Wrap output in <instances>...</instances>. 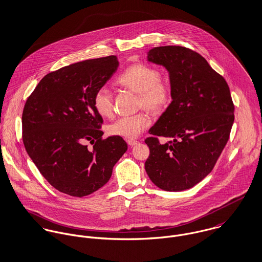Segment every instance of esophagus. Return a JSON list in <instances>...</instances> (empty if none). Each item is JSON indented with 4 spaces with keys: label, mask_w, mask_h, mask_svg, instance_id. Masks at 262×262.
Instances as JSON below:
<instances>
[{
    "label": "esophagus",
    "mask_w": 262,
    "mask_h": 262,
    "mask_svg": "<svg viewBox=\"0 0 262 262\" xmlns=\"http://www.w3.org/2000/svg\"><path fill=\"white\" fill-rule=\"evenodd\" d=\"M127 142H128V144H129L130 146H134V145H136V144L138 143V141H137V140H134V139H129Z\"/></svg>",
    "instance_id": "34e87169"
}]
</instances>
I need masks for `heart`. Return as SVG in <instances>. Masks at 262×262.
I'll use <instances>...</instances> for the list:
<instances>
[{
	"instance_id": "b5f03b06",
	"label": "heart",
	"mask_w": 262,
	"mask_h": 262,
	"mask_svg": "<svg viewBox=\"0 0 262 262\" xmlns=\"http://www.w3.org/2000/svg\"><path fill=\"white\" fill-rule=\"evenodd\" d=\"M117 81L138 93V106L153 113L164 111L172 99V84L160 72L145 63H135L127 68L118 76ZM96 112L102 117H112L114 114L113 94L107 88L97 91L93 100ZM151 123L149 116L144 112L123 116L108 126L111 135L128 139L138 137Z\"/></svg>"
}]
</instances>
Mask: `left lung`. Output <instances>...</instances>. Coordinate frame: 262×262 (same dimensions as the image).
Instances as JSON below:
<instances>
[{
	"label": "left lung",
	"mask_w": 262,
	"mask_h": 262,
	"mask_svg": "<svg viewBox=\"0 0 262 262\" xmlns=\"http://www.w3.org/2000/svg\"><path fill=\"white\" fill-rule=\"evenodd\" d=\"M148 60L166 68L172 102L145 139V170L156 187L180 191L195 186L214 168L234 122V104L224 77L198 52L184 46H158ZM159 137L169 141L160 143Z\"/></svg>",
	"instance_id": "8db88e82"
}]
</instances>
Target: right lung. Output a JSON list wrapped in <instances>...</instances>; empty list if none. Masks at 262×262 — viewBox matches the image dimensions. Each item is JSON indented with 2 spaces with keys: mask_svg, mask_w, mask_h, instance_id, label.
<instances>
[{
  "mask_svg": "<svg viewBox=\"0 0 262 262\" xmlns=\"http://www.w3.org/2000/svg\"><path fill=\"white\" fill-rule=\"evenodd\" d=\"M118 66L110 55L63 67L45 75L25 103V149L44 179L63 193L82 198L105 186L128 148L121 136L103 138V118L93 104Z\"/></svg>",
  "mask_w": 262,
  "mask_h": 262,
  "instance_id": "add662e5",
  "label": "right lung"
}]
</instances>
